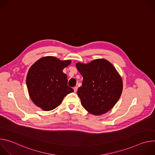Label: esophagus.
Returning <instances> with one entry per match:
<instances>
[{"mask_svg":"<svg viewBox=\"0 0 155 155\" xmlns=\"http://www.w3.org/2000/svg\"><path fill=\"white\" fill-rule=\"evenodd\" d=\"M77 90H78V87H77V86H75V87H74V92H75V93L77 92Z\"/></svg>","mask_w":155,"mask_h":155,"instance_id":"obj_1","label":"esophagus"}]
</instances>
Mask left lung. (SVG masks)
Listing matches in <instances>:
<instances>
[{"label": "left lung", "mask_w": 155, "mask_h": 155, "mask_svg": "<svg viewBox=\"0 0 155 155\" xmlns=\"http://www.w3.org/2000/svg\"><path fill=\"white\" fill-rule=\"evenodd\" d=\"M76 67L83 76L82 86L77 92L82 106L91 114L101 115L111 110L123 91L121 77L112 63L97 59Z\"/></svg>", "instance_id": "8db88e82"}]
</instances>
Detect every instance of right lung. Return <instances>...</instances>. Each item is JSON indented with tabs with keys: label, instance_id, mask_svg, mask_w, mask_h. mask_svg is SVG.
Here are the masks:
<instances>
[{
	"label": "right lung",
	"instance_id": "1",
	"mask_svg": "<svg viewBox=\"0 0 155 155\" xmlns=\"http://www.w3.org/2000/svg\"><path fill=\"white\" fill-rule=\"evenodd\" d=\"M71 63V60L45 56L32 65L27 75L26 84L35 105L50 111L58 107L65 96L74 92L68 85L67 75L63 72Z\"/></svg>",
	"mask_w": 155,
	"mask_h": 155
}]
</instances>
